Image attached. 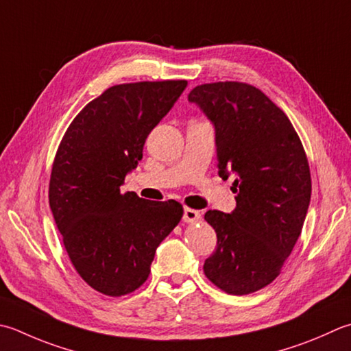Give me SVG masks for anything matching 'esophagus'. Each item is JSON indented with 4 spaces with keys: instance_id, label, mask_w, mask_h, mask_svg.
<instances>
[{
    "instance_id": "1",
    "label": "esophagus",
    "mask_w": 351,
    "mask_h": 351,
    "mask_svg": "<svg viewBox=\"0 0 351 351\" xmlns=\"http://www.w3.org/2000/svg\"><path fill=\"white\" fill-rule=\"evenodd\" d=\"M199 219H201V213L193 210V208H189V207L184 208V222L195 223L199 221Z\"/></svg>"
}]
</instances>
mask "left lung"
Returning a JSON list of instances; mask_svg holds the SVG:
<instances>
[{
  "label": "left lung",
  "instance_id": "1",
  "mask_svg": "<svg viewBox=\"0 0 351 351\" xmlns=\"http://www.w3.org/2000/svg\"><path fill=\"white\" fill-rule=\"evenodd\" d=\"M189 101L215 128L219 176H236V208L205 213L217 246L204 272L226 293L256 292L276 280L303 230L312 193L303 144L287 115L251 85H199Z\"/></svg>",
  "mask_w": 351,
  "mask_h": 351
}]
</instances>
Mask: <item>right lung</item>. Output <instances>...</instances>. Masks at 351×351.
<instances>
[{
    "instance_id": "right-lung-1",
    "label": "right lung",
    "mask_w": 351,
    "mask_h": 351,
    "mask_svg": "<svg viewBox=\"0 0 351 351\" xmlns=\"http://www.w3.org/2000/svg\"><path fill=\"white\" fill-rule=\"evenodd\" d=\"M187 88L185 80L115 85L89 101L60 141L50 180V208L79 276L109 297L147 280L155 251L184 215L120 187L143 146Z\"/></svg>"
}]
</instances>
